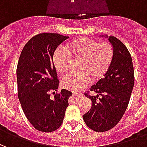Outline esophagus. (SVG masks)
I'll return each instance as SVG.
<instances>
[{"mask_svg": "<svg viewBox=\"0 0 147 147\" xmlns=\"http://www.w3.org/2000/svg\"><path fill=\"white\" fill-rule=\"evenodd\" d=\"M72 95H73L74 97L77 98H83V94L80 92H76V91H74V92H72Z\"/></svg>", "mask_w": 147, "mask_h": 147, "instance_id": "obj_1", "label": "esophagus"}]
</instances>
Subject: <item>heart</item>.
Returning <instances> with one entry per match:
<instances>
[{"label": "heart", "mask_w": 147, "mask_h": 147, "mask_svg": "<svg viewBox=\"0 0 147 147\" xmlns=\"http://www.w3.org/2000/svg\"><path fill=\"white\" fill-rule=\"evenodd\" d=\"M113 49L108 42L99 43L88 38H81L67 44L64 49H59L53 55V65L57 72L67 74L71 67V59L81 58L80 72L70 74L61 81L64 89L80 91L91 80L101 79L110 67L113 59Z\"/></svg>", "instance_id": "heart-1"}]
</instances>
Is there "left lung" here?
Listing matches in <instances>:
<instances>
[{
	"label": "left lung",
	"mask_w": 147,
	"mask_h": 147,
	"mask_svg": "<svg viewBox=\"0 0 147 147\" xmlns=\"http://www.w3.org/2000/svg\"><path fill=\"white\" fill-rule=\"evenodd\" d=\"M109 40L114 55L110 67L90 88L96 96L85 94L92 106L83 115L84 122L90 129L103 132L117 125L125 113L134 86L132 59L126 46L116 37L102 35Z\"/></svg>",
	"instance_id": "obj_1"
}]
</instances>
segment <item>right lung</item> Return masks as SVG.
I'll return each instance as SVG.
<instances>
[{"mask_svg":"<svg viewBox=\"0 0 147 147\" xmlns=\"http://www.w3.org/2000/svg\"><path fill=\"white\" fill-rule=\"evenodd\" d=\"M67 38L59 34H39L25 45L19 59L18 98L27 120L40 131L52 132L61 127L71 96V92L62 89L54 98H49V92L57 91L59 86L53 54Z\"/></svg>","mask_w":147,"mask_h":147,"instance_id":"1","label":"right lung"}]
</instances>
